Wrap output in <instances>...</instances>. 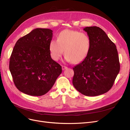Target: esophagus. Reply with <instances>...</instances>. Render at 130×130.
Listing matches in <instances>:
<instances>
[{
    "instance_id": "34e87169",
    "label": "esophagus",
    "mask_w": 130,
    "mask_h": 130,
    "mask_svg": "<svg viewBox=\"0 0 130 130\" xmlns=\"http://www.w3.org/2000/svg\"><path fill=\"white\" fill-rule=\"evenodd\" d=\"M66 69H68V67H66L65 66H63V65L62 66V70H65Z\"/></svg>"
}]
</instances>
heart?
I'll return each mask as SVG.
<instances>
[{
  "mask_svg": "<svg viewBox=\"0 0 130 130\" xmlns=\"http://www.w3.org/2000/svg\"><path fill=\"white\" fill-rule=\"evenodd\" d=\"M91 39L87 33L77 30L61 31L57 40L50 41L49 50L52 59L57 61L64 52L66 61L78 63L84 60L91 48Z\"/></svg>",
  "mask_w": 130,
  "mask_h": 130,
  "instance_id": "1",
  "label": "heart"
}]
</instances>
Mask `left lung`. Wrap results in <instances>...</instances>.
Listing matches in <instances>:
<instances>
[{
	"label": "left lung",
	"instance_id": "obj_1",
	"mask_svg": "<svg viewBox=\"0 0 130 130\" xmlns=\"http://www.w3.org/2000/svg\"><path fill=\"white\" fill-rule=\"evenodd\" d=\"M84 30L91 39V48L85 59L73 68L72 83L84 95H101L111 89L119 72L118 51L102 28L91 26Z\"/></svg>",
	"mask_w": 130,
	"mask_h": 130
}]
</instances>
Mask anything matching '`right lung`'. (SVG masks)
Instances as JSON below:
<instances>
[{"label":"right lung","instance_id":"add662e5","mask_svg":"<svg viewBox=\"0 0 130 130\" xmlns=\"http://www.w3.org/2000/svg\"><path fill=\"white\" fill-rule=\"evenodd\" d=\"M52 32L48 28H37L15 44L9 69L15 86L24 93L32 96L46 94L62 72L61 66L50 54Z\"/></svg>","mask_w":130,"mask_h":130}]
</instances>
